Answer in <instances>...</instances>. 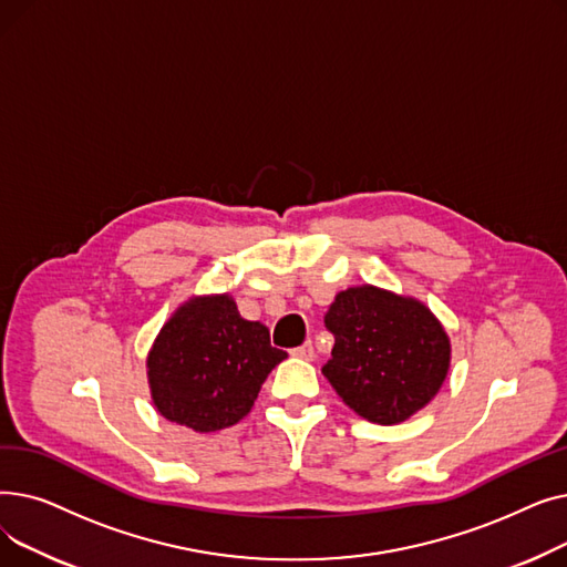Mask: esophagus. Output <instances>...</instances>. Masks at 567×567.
Instances as JSON below:
<instances>
[{"label":"esophagus","mask_w":567,"mask_h":567,"mask_svg":"<svg viewBox=\"0 0 567 567\" xmlns=\"http://www.w3.org/2000/svg\"><path fill=\"white\" fill-rule=\"evenodd\" d=\"M291 355H296V359H303V361H312L315 359V347H312V342H306L301 347L291 349Z\"/></svg>","instance_id":"1"}]
</instances>
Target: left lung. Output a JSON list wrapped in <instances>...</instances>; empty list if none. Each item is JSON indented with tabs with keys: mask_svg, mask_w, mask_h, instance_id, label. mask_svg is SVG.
Segmentation results:
<instances>
[{
	"mask_svg": "<svg viewBox=\"0 0 567 567\" xmlns=\"http://www.w3.org/2000/svg\"><path fill=\"white\" fill-rule=\"evenodd\" d=\"M323 323L336 344L321 372L363 419L402 423L439 393L451 342L419 301L368 285L351 287L336 296Z\"/></svg>",
	"mask_w": 567,
	"mask_h": 567,
	"instance_id": "left-lung-1",
	"label": "left lung"
}]
</instances>
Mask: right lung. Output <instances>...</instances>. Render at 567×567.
<instances>
[{"mask_svg": "<svg viewBox=\"0 0 567 567\" xmlns=\"http://www.w3.org/2000/svg\"><path fill=\"white\" fill-rule=\"evenodd\" d=\"M287 353L229 296L195 299L163 326L148 353V383L167 421L195 432L236 425Z\"/></svg>", "mask_w": 567, "mask_h": 567, "instance_id": "1", "label": "right lung"}]
</instances>
